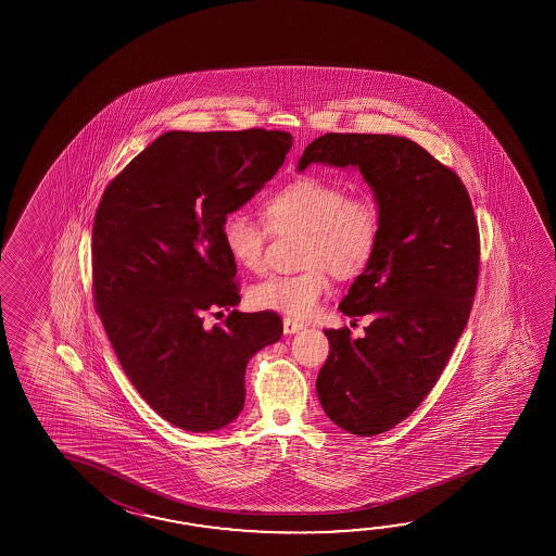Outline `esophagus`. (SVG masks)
<instances>
[{
	"instance_id": "obj_1",
	"label": "esophagus",
	"mask_w": 556,
	"mask_h": 556,
	"mask_svg": "<svg viewBox=\"0 0 556 556\" xmlns=\"http://www.w3.org/2000/svg\"><path fill=\"white\" fill-rule=\"evenodd\" d=\"M300 330H304V321L294 318H283V333L292 336V333H298Z\"/></svg>"
}]
</instances>
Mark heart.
<instances>
[{"instance_id":"heart-1","label":"heart","mask_w":556,"mask_h":556,"mask_svg":"<svg viewBox=\"0 0 556 556\" xmlns=\"http://www.w3.org/2000/svg\"><path fill=\"white\" fill-rule=\"evenodd\" d=\"M264 225L242 211L230 213L220 237L230 261L249 273L266 266L268 238L304 235L300 262L306 270L274 274L250 288L252 306L306 318L330 290V276L354 280L378 254L383 230L379 202L367 192L350 194L336 178L298 175L262 202Z\"/></svg>"}]
</instances>
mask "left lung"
I'll return each mask as SVG.
<instances>
[{
  "label": "left lung",
  "mask_w": 556,
  "mask_h": 556,
  "mask_svg": "<svg viewBox=\"0 0 556 556\" xmlns=\"http://www.w3.org/2000/svg\"><path fill=\"white\" fill-rule=\"evenodd\" d=\"M309 163L359 168L383 213L378 254L340 304L371 321L357 340L345 326L326 330L316 379L331 421L371 438L414 414L447 366L477 292L479 226L459 175L409 139L326 132L298 168Z\"/></svg>",
  "instance_id": "1"
}]
</instances>
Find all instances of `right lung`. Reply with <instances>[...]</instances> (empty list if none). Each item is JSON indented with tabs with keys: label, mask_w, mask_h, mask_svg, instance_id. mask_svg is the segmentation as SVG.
<instances>
[{
	"label": "right lung",
	"mask_w": 556,
	"mask_h": 556,
	"mask_svg": "<svg viewBox=\"0 0 556 556\" xmlns=\"http://www.w3.org/2000/svg\"><path fill=\"white\" fill-rule=\"evenodd\" d=\"M292 147L286 130H168L106 185L93 220V302L135 390L185 431L228 426L244 407L252 355L278 342L282 318L240 302L226 216L252 199Z\"/></svg>",
	"instance_id": "1"
}]
</instances>
